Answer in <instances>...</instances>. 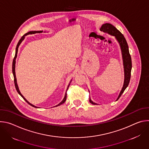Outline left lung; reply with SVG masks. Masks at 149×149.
<instances>
[{"label":"left lung","instance_id":"obj_1","mask_svg":"<svg viewBox=\"0 0 149 149\" xmlns=\"http://www.w3.org/2000/svg\"><path fill=\"white\" fill-rule=\"evenodd\" d=\"M100 31H102L105 33H108L111 35H113L116 37L121 47L122 56L123 59V64H124V82L123 87L120 93V95L117 98L121 97L122 94L124 93L125 88L129 86V84L130 82V77H131V71L132 67V58L130 54L129 53V47L127 42L123 36V35L113 25L110 24H103L101 27L100 28ZM90 102L93 104H97L93 102L90 98Z\"/></svg>","mask_w":149,"mask_h":149}]
</instances>
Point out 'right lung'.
Instances as JSON below:
<instances>
[{"label": "right lung", "instance_id": "add662e5", "mask_svg": "<svg viewBox=\"0 0 149 149\" xmlns=\"http://www.w3.org/2000/svg\"><path fill=\"white\" fill-rule=\"evenodd\" d=\"M36 32H42V31H32V32H28V33H25L24 35H23L22 36V38H21L20 39V40H19V41L18 42V43H17V46H16V52H15V57H14V58H13V63H12V72H13V77H14V83H15V88H16V91H17V93L19 94V95L22 97L24 99V100H25V101H26L30 105H31V106H32V107H35V108H38V107H36V106H35V105H32V104H31V103H29L25 98V97L21 94V93H20V91H19V88H18V86H17V82H16V75H15V60H16V56H17V51H18V47H19V45L20 44V43L21 42H22V41L24 39V38H25V36H26V35H29V34H32V33H36ZM70 86V85H69ZM69 86H68V87H69ZM68 88H67V90H68ZM66 98H67V93H65V97H64V98L63 99V100L58 104V105H56L55 107H57V106H58V105H61L62 104H63V103H64L65 102V101H66Z\"/></svg>", "mask_w": 149, "mask_h": 149}]
</instances>
